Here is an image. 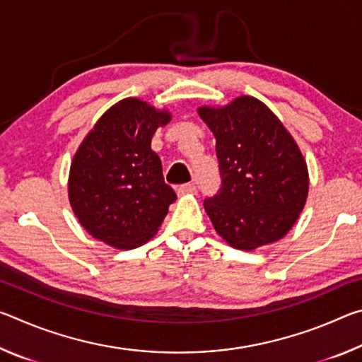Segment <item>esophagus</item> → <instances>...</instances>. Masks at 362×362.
Segmentation results:
<instances>
[{"instance_id": "esophagus-1", "label": "esophagus", "mask_w": 362, "mask_h": 362, "mask_svg": "<svg viewBox=\"0 0 362 362\" xmlns=\"http://www.w3.org/2000/svg\"><path fill=\"white\" fill-rule=\"evenodd\" d=\"M177 193L179 194H189V193H196V185L193 182L189 183H183L179 188H177Z\"/></svg>"}]
</instances>
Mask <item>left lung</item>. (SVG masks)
I'll use <instances>...</instances> for the list:
<instances>
[{
    "instance_id": "left-lung-1",
    "label": "left lung",
    "mask_w": 362,
    "mask_h": 362,
    "mask_svg": "<svg viewBox=\"0 0 362 362\" xmlns=\"http://www.w3.org/2000/svg\"><path fill=\"white\" fill-rule=\"evenodd\" d=\"M198 113L216 136L222 177L218 192L204 199L214 228L241 250L281 240L308 194V169L296 140L265 103L249 95Z\"/></svg>"
}]
</instances>
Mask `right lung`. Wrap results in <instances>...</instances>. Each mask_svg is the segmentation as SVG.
<instances>
[{"label": "right lung", "instance_id": "add662e5", "mask_svg": "<svg viewBox=\"0 0 362 362\" xmlns=\"http://www.w3.org/2000/svg\"><path fill=\"white\" fill-rule=\"evenodd\" d=\"M170 113L136 97L107 110L79 145L69 177L71 209L84 230L110 246L134 249L156 235L177 199L151 137Z\"/></svg>", "mask_w": 362, "mask_h": 362}]
</instances>
